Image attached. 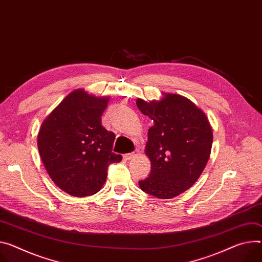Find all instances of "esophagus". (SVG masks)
I'll return each instance as SVG.
<instances>
[{
	"instance_id": "obj_1",
	"label": "esophagus",
	"mask_w": 262,
	"mask_h": 262,
	"mask_svg": "<svg viewBox=\"0 0 262 262\" xmlns=\"http://www.w3.org/2000/svg\"><path fill=\"white\" fill-rule=\"evenodd\" d=\"M135 156H136L135 152H129V154H125V155H124V158H125L126 160H132Z\"/></svg>"
}]
</instances>
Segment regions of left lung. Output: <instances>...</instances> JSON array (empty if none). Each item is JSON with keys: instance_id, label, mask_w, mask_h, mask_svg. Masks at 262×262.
<instances>
[{"instance_id": "left-lung-1", "label": "left lung", "mask_w": 262, "mask_h": 262, "mask_svg": "<svg viewBox=\"0 0 262 262\" xmlns=\"http://www.w3.org/2000/svg\"><path fill=\"white\" fill-rule=\"evenodd\" d=\"M137 106L154 121L145 151L151 171L140 188L158 199H172L191 187L205 169L213 141L204 112L189 99L166 94L160 101L137 100Z\"/></svg>"}]
</instances>
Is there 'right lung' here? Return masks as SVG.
<instances>
[{
	"label": "right lung",
	"instance_id": "1",
	"mask_svg": "<svg viewBox=\"0 0 262 262\" xmlns=\"http://www.w3.org/2000/svg\"><path fill=\"white\" fill-rule=\"evenodd\" d=\"M108 98L74 91L41 124L39 156L47 172L64 192L84 198L97 193L106 181L107 167L122 160L112 151L115 134L101 125Z\"/></svg>",
	"mask_w": 262,
	"mask_h": 262
}]
</instances>
